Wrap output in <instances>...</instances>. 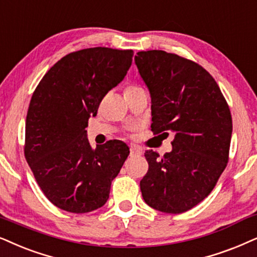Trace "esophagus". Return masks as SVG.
I'll use <instances>...</instances> for the list:
<instances>
[{
	"instance_id": "34e87169",
	"label": "esophagus",
	"mask_w": 257,
	"mask_h": 257,
	"mask_svg": "<svg viewBox=\"0 0 257 257\" xmlns=\"http://www.w3.org/2000/svg\"><path fill=\"white\" fill-rule=\"evenodd\" d=\"M142 150H139L137 146H131V149H130V155L131 156H142Z\"/></svg>"
}]
</instances>
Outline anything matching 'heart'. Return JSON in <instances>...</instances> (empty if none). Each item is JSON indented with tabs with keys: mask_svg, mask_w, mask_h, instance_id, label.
<instances>
[{
	"mask_svg": "<svg viewBox=\"0 0 257 257\" xmlns=\"http://www.w3.org/2000/svg\"><path fill=\"white\" fill-rule=\"evenodd\" d=\"M142 87L139 85H128L126 86L125 92H137V91H142Z\"/></svg>",
	"mask_w": 257,
	"mask_h": 257,
	"instance_id": "obj_1",
	"label": "heart"
}]
</instances>
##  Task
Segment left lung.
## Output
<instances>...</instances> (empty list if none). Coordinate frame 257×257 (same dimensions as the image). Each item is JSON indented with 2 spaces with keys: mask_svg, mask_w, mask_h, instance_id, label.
Wrapping results in <instances>:
<instances>
[{
  "mask_svg": "<svg viewBox=\"0 0 257 257\" xmlns=\"http://www.w3.org/2000/svg\"><path fill=\"white\" fill-rule=\"evenodd\" d=\"M135 61L151 95L152 132H175L171 152L163 157L145 152L143 198L158 211L181 214L208 197L224 171L230 109L217 82L198 63L164 51L138 52Z\"/></svg>",
  "mask_w": 257,
  "mask_h": 257,
  "instance_id": "obj_1",
  "label": "left lung"
}]
</instances>
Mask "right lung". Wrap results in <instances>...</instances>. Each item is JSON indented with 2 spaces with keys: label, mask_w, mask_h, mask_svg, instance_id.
Returning <instances> with one entry per match:
<instances>
[{
  "label": "right lung",
  "mask_w": 257,
  "mask_h": 257,
  "mask_svg": "<svg viewBox=\"0 0 257 257\" xmlns=\"http://www.w3.org/2000/svg\"><path fill=\"white\" fill-rule=\"evenodd\" d=\"M133 51L94 47L60 59L33 93L25 157L42 192L58 208L85 214L107 202L128 146L109 141L93 149L86 127L104 96L125 78Z\"/></svg>",
  "instance_id": "obj_1"
}]
</instances>
